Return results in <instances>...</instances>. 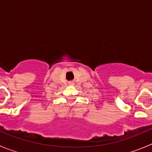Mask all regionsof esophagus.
I'll use <instances>...</instances> for the list:
<instances>
[{
    "instance_id": "esophagus-1",
    "label": "esophagus",
    "mask_w": 152,
    "mask_h": 152,
    "mask_svg": "<svg viewBox=\"0 0 152 152\" xmlns=\"http://www.w3.org/2000/svg\"><path fill=\"white\" fill-rule=\"evenodd\" d=\"M69 85L73 86V85H74V83H73V82H69Z\"/></svg>"
}]
</instances>
